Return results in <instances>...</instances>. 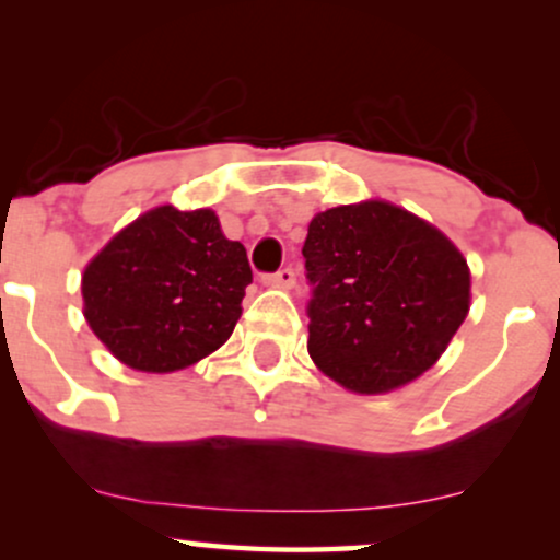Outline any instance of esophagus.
I'll return each mask as SVG.
<instances>
[{"label": "esophagus", "instance_id": "obj_1", "mask_svg": "<svg viewBox=\"0 0 560 560\" xmlns=\"http://www.w3.org/2000/svg\"><path fill=\"white\" fill-rule=\"evenodd\" d=\"M262 284L276 287V289H292L298 284V273H294L292 268H281V271L262 276Z\"/></svg>", "mask_w": 560, "mask_h": 560}]
</instances>
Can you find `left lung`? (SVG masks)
Returning <instances> with one entry per match:
<instances>
[{"mask_svg": "<svg viewBox=\"0 0 560 560\" xmlns=\"http://www.w3.org/2000/svg\"><path fill=\"white\" fill-rule=\"evenodd\" d=\"M302 258L313 284L307 352L350 392L382 395L419 378L468 316L471 273L458 247L382 199L318 213Z\"/></svg>", "mask_w": 560, "mask_h": 560, "instance_id": "8db88e82", "label": "left lung"}]
</instances>
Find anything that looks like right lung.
Here are the masks:
<instances>
[{"instance_id":"add662e5","label":"right lung","mask_w":560,"mask_h":560,"mask_svg":"<svg viewBox=\"0 0 560 560\" xmlns=\"http://www.w3.org/2000/svg\"><path fill=\"white\" fill-rule=\"evenodd\" d=\"M253 284L247 249L213 210H150L113 236L81 279L83 316L100 342L147 374H171L215 352Z\"/></svg>"}]
</instances>
